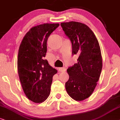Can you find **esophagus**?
<instances>
[{
	"label": "esophagus",
	"instance_id": "obj_1",
	"mask_svg": "<svg viewBox=\"0 0 120 120\" xmlns=\"http://www.w3.org/2000/svg\"><path fill=\"white\" fill-rule=\"evenodd\" d=\"M58 70L60 72H65L66 71V69L65 68H58Z\"/></svg>",
	"mask_w": 120,
	"mask_h": 120
}]
</instances>
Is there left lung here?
Listing matches in <instances>:
<instances>
[{
	"instance_id": "8db88e82",
	"label": "left lung",
	"mask_w": 120,
	"mask_h": 120,
	"mask_svg": "<svg viewBox=\"0 0 120 120\" xmlns=\"http://www.w3.org/2000/svg\"><path fill=\"white\" fill-rule=\"evenodd\" d=\"M60 25L71 41L72 55H79L78 63L67 69L69 79L65 83L66 90L75 100H84L91 96L99 80L102 67L100 47L85 24L70 22Z\"/></svg>"
}]
</instances>
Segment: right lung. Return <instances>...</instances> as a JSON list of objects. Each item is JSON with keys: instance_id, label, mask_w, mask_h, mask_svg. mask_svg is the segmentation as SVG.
<instances>
[{"instance_id": "obj_1", "label": "right lung", "mask_w": 120, "mask_h": 120, "mask_svg": "<svg viewBox=\"0 0 120 120\" xmlns=\"http://www.w3.org/2000/svg\"><path fill=\"white\" fill-rule=\"evenodd\" d=\"M59 24H43L33 27L24 36L18 56V71L23 91L30 100L44 101L50 93L52 77L57 70L44 58L47 40Z\"/></svg>"}]
</instances>
